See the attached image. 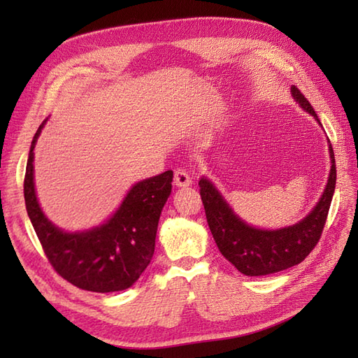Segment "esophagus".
Instances as JSON below:
<instances>
[{
  "label": "esophagus",
  "mask_w": 358,
  "mask_h": 358,
  "mask_svg": "<svg viewBox=\"0 0 358 358\" xmlns=\"http://www.w3.org/2000/svg\"><path fill=\"white\" fill-rule=\"evenodd\" d=\"M192 183L191 177H189L187 172L183 169H177L173 172V185L178 186V187H185L189 186Z\"/></svg>",
  "instance_id": "1"
}]
</instances>
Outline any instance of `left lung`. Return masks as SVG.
Returning a JSON list of instances; mask_svg holds the SVG:
<instances>
[{"instance_id":"left-lung-1","label":"left lung","mask_w":358,"mask_h":358,"mask_svg":"<svg viewBox=\"0 0 358 358\" xmlns=\"http://www.w3.org/2000/svg\"><path fill=\"white\" fill-rule=\"evenodd\" d=\"M291 92L294 100L320 123L314 108L300 92L299 87L292 86ZM329 155L332 166L328 185H326L322 199L318 200L315 208L301 222L275 231L249 226L235 214L223 199V195L218 192V189L212 185V181L206 177L199 181L201 201L212 237H214L222 255L241 273L249 277H258L285 271L301 263L315 248L322 237L332 195L336 191L337 169L331 143Z\"/></svg>"}]
</instances>
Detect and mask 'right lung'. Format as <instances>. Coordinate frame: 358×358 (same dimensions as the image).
Masks as SVG:
<instances>
[{
	"label": "right lung",
	"instance_id": "add662e5",
	"mask_svg": "<svg viewBox=\"0 0 358 358\" xmlns=\"http://www.w3.org/2000/svg\"><path fill=\"white\" fill-rule=\"evenodd\" d=\"M44 123L30 144L24 177V200L52 268L73 286L92 292L131 287L148 268L155 250L159 214L172 191L173 172L138 181L115 214L101 226L83 232H64L43 214L34 183V149Z\"/></svg>",
	"mask_w": 358,
	"mask_h": 358
}]
</instances>
